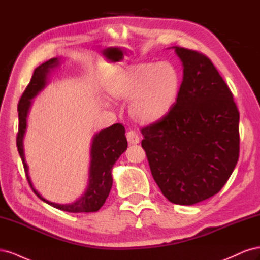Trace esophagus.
<instances>
[{
  "label": "esophagus",
  "instance_id": "obj_1",
  "mask_svg": "<svg viewBox=\"0 0 260 260\" xmlns=\"http://www.w3.org/2000/svg\"><path fill=\"white\" fill-rule=\"evenodd\" d=\"M127 140L129 144L131 145H135V144H138L140 142V137L138 136V133L130 130L128 133H127Z\"/></svg>",
  "mask_w": 260,
  "mask_h": 260
}]
</instances>
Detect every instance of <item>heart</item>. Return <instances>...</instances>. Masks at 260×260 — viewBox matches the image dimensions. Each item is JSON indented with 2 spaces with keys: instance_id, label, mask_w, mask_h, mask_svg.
<instances>
[{
  "instance_id": "heart-1",
  "label": "heart",
  "mask_w": 260,
  "mask_h": 260,
  "mask_svg": "<svg viewBox=\"0 0 260 260\" xmlns=\"http://www.w3.org/2000/svg\"><path fill=\"white\" fill-rule=\"evenodd\" d=\"M180 90V76L168 61L141 62L125 70L115 86L117 96L133 99L130 112L141 121H154L166 115Z\"/></svg>"
}]
</instances>
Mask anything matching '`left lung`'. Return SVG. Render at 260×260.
<instances>
[{"label":"left lung","mask_w":260,"mask_h":260,"mask_svg":"<svg viewBox=\"0 0 260 260\" xmlns=\"http://www.w3.org/2000/svg\"><path fill=\"white\" fill-rule=\"evenodd\" d=\"M183 66L176 103L141 130L149 168L168 201L194 205L217 194L237 166L240 114L211 60L172 46Z\"/></svg>","instance_id":"1"}]
</instances>
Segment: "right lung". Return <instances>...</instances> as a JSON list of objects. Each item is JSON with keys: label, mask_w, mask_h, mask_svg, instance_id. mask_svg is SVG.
Here are the masks:
<instances>
[{"label": "right lung", "mask_w": 260, "mask_h": 260, "mask_svg": "<svg viewBox=\"0 0 260 260\" xmlns=\"http://www.w3.org/2000/svg\"><path fill=\"white\" fill-rule=\"evenodd\" d=\"M61 65L59 57H54L43 62L37 67L34 72L31 80L23 92L18 103V136H17V148L20 158L26 171V176L30 186L32 187L37 196L49 205L68 212H94L98 211L107 199L113 185L112 169L117 159L127 149L128 142L125 139L124 127L120 123H115L111 127L101 130L93 136L90 149V167L88 186L85 191L75 202L69 204L53 203L44 199L39 193L29 176V167L26 162L25 149H23V138L27 129V118L32 100L48 85L49 76L55 69Z\"/></svg>", "instance_id": "1"}]
</instances>
